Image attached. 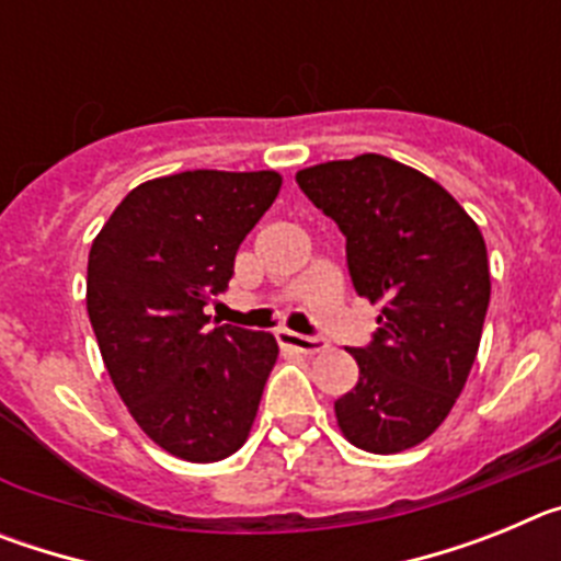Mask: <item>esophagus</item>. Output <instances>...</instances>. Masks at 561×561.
Returning <instances> with one entry per match:
<instances>
[{
  "mask_svg": "<svg viewBox=\"0 0 561 561\" xmlns=\"http://www.w3.org/2000/svg\"><path fill=\"white\" fill-rule=\"evenodd\" d=\"M277 342H280V348H291L297 351V354H320V351H325V342L320 340V336H306V334H295V331L289 329H280L277 331Z\"/></svg>",
  "mask_w": 561,
  "mask_h": 561,
  "instance_id": "esophagus-1",
  "label": "esophagus"
}]
</instances>
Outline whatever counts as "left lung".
<instances>
[{
	"mask_svg": "<svg viewBox=\"0 0 561 561\" xmlns=\"http://www.w3.org/2000/svg\"><path fill=\"white\" fill-rule=\"evenodd\" d=\"M311 205L336 221L354 289L381 304L354 348L359 381L334 401L342 435L376 455L440 427L478 356L492 280L478 225L415 168L362 153L297 171Z\"/></svg>",
	"mask_w": 561,
	"mask_h": 561,
	"instance_id": "left-lung-1",
	"label": "left lung"
}]
</instances>
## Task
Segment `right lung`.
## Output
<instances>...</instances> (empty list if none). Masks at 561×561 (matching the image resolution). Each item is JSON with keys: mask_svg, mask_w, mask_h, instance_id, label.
<instances>
[{"mask_svg": "<svg viewBox=\"0 0 561 561\" xmlns=\"http://www.w3.org/2000/svg\"><path fill=\"white\" fill-rule=\"evenodd\" d=\"M275 171H185L142 182L92 241L87 311L114 388L165 453L213 463L244 447L275 368L266 331L216 325L236 252L275 202Z\"/></svg>", "mask_w": 561, "mask_h": 561, "instance_id": "add662e5", "label": "right lung"}]
</instances>
